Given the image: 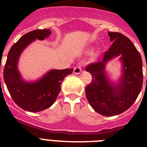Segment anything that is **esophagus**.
<instances>
[{"label":"esophagus","instance_id":"esophagus-1","mask_svg":"<svg viewBox=\"0 0 147 147\" xmlns=\"http://www.w3.org/2000/svg\"><path fill=\"white\" fill-rule=\"evenodd\" d=\"M81 72H82L81 66L77 65L76 67H74V74H80Z\"/></svg>","mask_w":147,"mask_h":147}]
</instances>
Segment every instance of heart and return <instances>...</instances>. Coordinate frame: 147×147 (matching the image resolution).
I'll use <instances>...</instances> for the list:
<instances>
[{
    "instance_id": "obj_1",
    "label": "heart",
    "mask_w": 147,
    "mask_h": 147,
    "mask_svg": "<svg viewBox=\"0 0 147 147\" xmlns=\"http://www.w3.org/2000/svg\"><path fill=\"white\" fill-rule=\"evenodd\" d=\"M98 54H99V51H96L93 54V56H94V57H97L98 56Z\"/></svg>"
}]
</instances>
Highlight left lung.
Segmentation results:
<instances>
[{
  "label": "left lung",
  "instance_id": "8db88e82",
  "mask_svg": "<svg viewBox=\"0 0 147 147\" xmlns=\"http://www.w3.org/2000/svg\"><path fill=\"white\" fill-rule=\"evenodd\" d=\"M108 35L113 44L105 53L103 60L86 67L92 82L85 88V94L96 112L113 116L128 110L139 95L143 85L142 59L128 37L118 32H108ZM119 55L121 56L122 75L115 84L109 80L105 68L109 61Z\"/></svg>",
  "mask_w": 147,
  "mask_h": 147
}]
</instances>
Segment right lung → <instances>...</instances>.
Segmentation results:
<instances>
[{
	"label": "right lung",
	"mask_w": 147,
	"mask_h": 147,
	"mask_svg": "<svg viewBox=\"0 0 147 147\" xmlns=\"http://www.w3.org/2000/svg\"><path fill=\"white\" fill-rule=\"evenodd\" d=\"M51 34L50 29L28 32L11 46L8 54L3 80L14 102L20 108L29 112H39L50 107L57 98L65 77L73 72V68L52 69L37 81L26 82L22 78L18 68L20 54L34 40H43Z\"/></svg>",
	"instance_id": "add662e5"
}]
</instances>
